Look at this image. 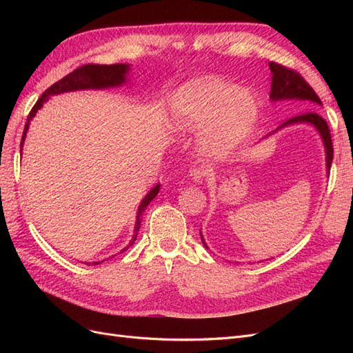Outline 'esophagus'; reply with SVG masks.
<instances>
[{
	"label": "esophagus",
	"mask_w": 353,
	"mask_h": 353,
	"mask_svg": "<svg viewBox=\"0 0 353 353\" xmlns=\"http://www.w3.org/2000/svg\"><path fill=\"white\" fill-rule=\"evenodd\" d=\"M205 170H203L201 168H193L190 170V178L194 181L196 184H200L201 183V179H203V176H205Z\"/></svg>",
	"instance_id": "1"
}]
</instances>
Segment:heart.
I'll return each instance as SVG.
<instances>
[{
	"label": "heart",
	"mask_w": 353,
	"mask_h": 353,
	"mask_svg": "<svg viewBox=\"0 0 353 353\" xmlns=\"http://www.w3.org/2000/svg\"><path fill=\"white\" fill-rule=\"evenodd\" d=\"M170 116L181 131H200V152L210 160L234 154L253 131L259 103L249 90L221 78H201L184 83L170 100Z\"/></svg>",
	"instance_id": "heart-1"
}]
</instances>
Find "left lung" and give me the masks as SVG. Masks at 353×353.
<instances>
[{
    "label": "left lung",
    "mask_w": 353,
    "mask_h": 353,
    "mask_svg": "<svg viewBox=\"0 0 353 353\" xmlns=\"http://www.w3.org/2000/svg\"><path fill=\"white\" fill-rule=\"evenodd\" d=\"M270 69L272 73L271 92H270L271 101L299 100V101H305L303 104L307 109H318V105H323L321 100H319L315 91L309 87V83L297 72H294L292 69H287V68L279 65V63H272V61L270 63ZM296 123L312 125L318 131L319 137H321V140H323L324 148H325V168H327V175H328L331 162H333V143H331V135H330L327 122L316 112H307V113H302V114L292 117V119H288L284 123H281L275 131H272L265 138H268L270 135H272L279 130H283V128H285V126L296 125ZM200 237H201V243L205 244V248L209 249L205 239H203L201 231H200Z\"/></svg>",
    "instance_id": "8db88e82"
}]
</instances>
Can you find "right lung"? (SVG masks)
<instances>
[{"label": "right lung", "instance_id": "obj_1", "mask_svg": "<svg viewBox=\"0 0 353 353\" xmlns=\"http://www.w3.org/2000/svg\"><path fill=\"white\" fill-rule=\"evenodd\" d=\"M130 70H131V66L125 65V63H117V65H85V66L74 69L73 72L66 74V77L60 79L59 82L52 83L51 87L48 90H46L44 94H42L38 99L37 104L32 108V110L28 116L25 131L22 135V141H20V153H22V147L25 144V138H26V134L29 130L30 121L34 119L37 112L42 108V105H44V103H47L50 100L51 95L70 92V91H81V90H105V88L121 87V85L128 82V73H130ZM159 190H160V184L154 185L145 194V197L141 200L140 206H138V210H137V219H135L132 239L130 240V243H128L126 248L122 249L121 252H125L126 249H130V245H132L135 243L137 234H138V231H140V227H141L143 213L147 209V206L150 205V201L157 196ZM99 263H100V261L94 262L92 265H99ZM87 265H90V263L87 262Z\"/></svg>", "mask_w": 353, "mask_h": 353}]
</instances>
